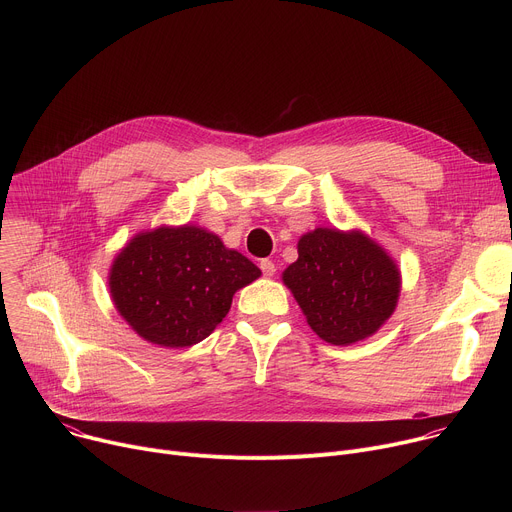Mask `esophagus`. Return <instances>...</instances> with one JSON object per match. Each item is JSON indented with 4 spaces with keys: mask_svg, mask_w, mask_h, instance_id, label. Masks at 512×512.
I'll return each mask as SVG.
<instances>
[{
    "mask_svg": "<svg viewBox=\"0 0 512 512\" xmlns=\"http://www.w3.org/2000/svg\"><path fill=\"white\" fill-rule=\"evenodd\" d=\"M259 267H261L263 275H267V277H273V275H275V263H273L271 259H261Z\"/></svg>",
    "mask_w": 512,
    "mask_h": 512,
    "instance_id": "34e87169",
    "label": "esophagus"
}]
</instances>
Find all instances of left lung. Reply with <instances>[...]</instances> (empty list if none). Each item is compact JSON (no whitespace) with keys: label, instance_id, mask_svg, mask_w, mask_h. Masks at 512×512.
I'll use <instances>...</instances> for the list:
<instances>
[{"label":"left lung","instance_id":"obj_1","mask_svg":"<svg viewBox=\"0 0 512 512\" xmlns=\"http://www.w3.org/2000/svg\"><path fill=\"white\" fill-rule=\"evenodd\" d=\"M281 279L310 328L328 344L350 346L379 332L401 294L397 261L358 229L318 227L298 241Z\"/></svg>","mask_w":512,"mask_h":512}]
</instances>
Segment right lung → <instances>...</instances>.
Returning a JSON list of instances; mask_svg holds the SVG:
<instances>
[{
  "mask_svg": "<svg viewBox=\"0 0 512 512\" xmlns=\"http://www.w3.org/2000/svg\"><path fill=\"white\" fill-rule=\"evenodd\" d=\"M261 269L221 237L196 227L141 231L115 255L107 281L119 316L143 340L188 348L229 314Z\"/></svg>",
  "mask_w": 512,
  "mask_h": 512,
  "instance_id": "add662e5",
  "label": "right lung"
}]
</instances>
